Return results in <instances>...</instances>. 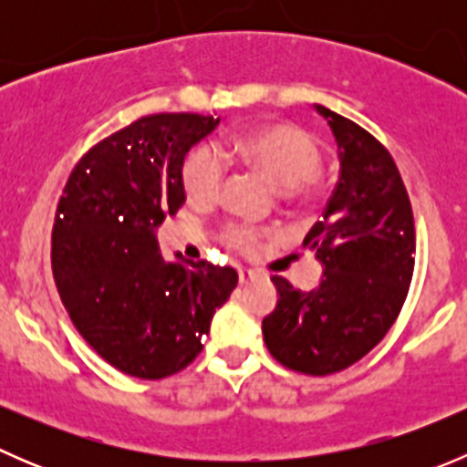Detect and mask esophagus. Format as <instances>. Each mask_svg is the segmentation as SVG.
I'll use <instances>...</instances> for the list:
<instances>
[{"instance_id": "esophagus-1", "label": "esophagus", "mask_w": 467, "mask_h": 467, "mask_svg": "<svg viewBox=\"0 0 467 467\" xmlns=\"http://www.w3.org/2000/svg\"><path fill=\"white\" fill-rule=\"evenodd\" d=\"M257 277L255 271H251V268H239V282L242 285H248V282H253Z\"/></svg>"}]
</instances>
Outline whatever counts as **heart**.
<instances>
[{
    "label": "heart",
    "mask_w": 467,
    "mask_h": 467,
    "mask_svg": "<svg viewBox=\"0 0 467 467\" xmlns=\"http://www.w3.org/2000/svg\"><path fill=\"white\" fill-rule=\"evenodd\" d=\"M225 150L260 171L273 187L296 194L312 182L321 169L323 155L317 140L291 124L260 126L225 142ZM225 178L223 158L210 146H199L182 164V187L192 203L210 205L219 199ZM225 244L237 251H253L257 233L234 223L225 230Z\"/></svg>",
    "instance_id": "b5f03b06"
}]
</instances>
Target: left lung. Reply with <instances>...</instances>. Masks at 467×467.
Segmentation results:
<instances>
[{"mask_svg":"<svg viewBox=\"0 0 467 467\" xmlns=\"http://www.w3.org/2000/svg\"><path fill=\"white\" fill-rule=\"evenodd\" d=\"M338 146V182L303 246L317 253V289L273 275L275 309L262 321L268 352L286 368L332 375L368 355L407 298L416 253L409 194L389 150L355 121L314 106Z\"/></svg>","mask_w":467,"mask_h":467,"instance_id":"obj_1","label":"left lung"}]
</instances>
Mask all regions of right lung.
Masks as SVG:
<instances>
[{
    "mask_svg": "<svg viewBox=\"0 0 467 467\" xmlns=\"http://www.w3.org/2000/svg\"><path fill=\"white\" fill-rule=\"evenodd\" d=\"M219 117L162 112L133 121L74 167L51 234L60 300L99 357L162 379L203 350L212 317L237 286L233 266L160 255L158 228L185 203L182 164Z\"/></svg>",
    "mask_w": 467,
    "mask_h": 467,
    "instance_id": "obj_1",
    "label": "right lung"
}]
</instances>
